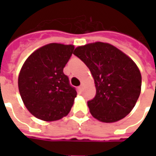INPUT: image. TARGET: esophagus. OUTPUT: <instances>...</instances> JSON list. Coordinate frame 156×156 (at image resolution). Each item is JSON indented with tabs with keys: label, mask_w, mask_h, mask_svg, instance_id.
I'll use <instances>...</instances> for the list:
<instances>
[{
	"label": "esophagus",
	"mask_w": 156,
	"mask_h": 156,
	"mask_svg": "<svg viewBox=\"0 0 156 156\" xmlns=\"http://www.w3.org/2000/svg\"><path fill=\"white\" fill-rule=\"evenodd\" d=\"M78 90H79L80 92L83 91V84L80 85V86L78 87Z\"/></svg>",
	"instance_id": "esophagus-1"
}]
</instances>
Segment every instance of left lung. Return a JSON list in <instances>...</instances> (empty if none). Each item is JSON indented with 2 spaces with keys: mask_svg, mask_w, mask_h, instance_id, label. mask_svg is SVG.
Segmentation results:
<instances>
[{
  "mask_svg": "<svg viewBox=\"0 0 156 156\" xmlns=\"http://www.w3.org/2000/svg\"><path fill=\"white\" fill-rule=\"evenodd\" d=\"M73 54L87 65L94 80L96 95L88 102L93 117L114 123L129 115L141 92V73L135 62L116 47L101 41L78 46Z\"/></svg>",
  "mask_w": 156,
  "mask_h": 156,
  "instance_id": "8db88e82",
  "label": "left lung"
}]
</instances>
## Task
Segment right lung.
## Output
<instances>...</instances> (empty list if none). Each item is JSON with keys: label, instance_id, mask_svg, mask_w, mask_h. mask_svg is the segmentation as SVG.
Listing matches in <instances>:
<instances>
[{"label": "right lung", "instance_id": "right-lung-1", "mask_svg": "<svg viewBox=\"0 0 156 156\" xmlns=\"http://www.w3.org/2000/svg\"><path fill=\"white\" fill-rule=\"evenodd\" d=\"M73 45L49 43L27 58L18 76L23 104L43 121H56L68 115L77 92L69 84L63 68L73 52Z\"/></svg>", "mask_w": 156, "mask_h": 156}]
</instances>
